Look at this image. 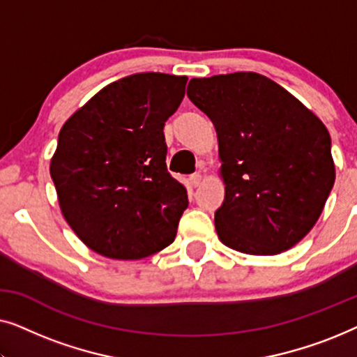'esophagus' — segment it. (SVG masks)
Returning <instances> with one entry per match:
<instances>
[{
  "instance_id": "esophagus-1",
  "label": "esophagus",
  "mask_w": 357,
  "mask_h": 357,
  "mask_svg": "<svg viewBox=\"0 0 357 357\" xmlns=\"http://www.w3.org/2000/svg\"><path fill=\"white\" fill-rule=\"evenodd\" d=\"M190 182H192L193 187H199V185H202V174H193L192 177H190Z\"/></svg>"
}]
</instances>
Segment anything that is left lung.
Here are the masks:
<instances>
[{
	"instance_id": "obj_1",
	"label": "left lung",
	"mask_w": 357,
	"mask_h": 357,
	"mask_svg": "<svg viewBox=\"0 0 357 357\" xmlns=\"http://www.w3.org/2000/svg\"><path fill=\"white\" fill-rule=\"evenodd\" d=\"M187 96L218 133L226 183L214 213L221 242L248 255L289 250L314 227L333 188L328 130L258 73L193 77Z\"/></svg>"
}]
</instances>
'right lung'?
Masks as SVG:
<instances>
[{
	"instance_id": "right-lung-1",
	"label": "right lung",
	"mask_w": 357,
	"mask_h": 357,
	"mask_svg": "<svg viewBox=\"0 0 357 357\" xmlns=\"http://www.w3.org/2000/svg\"><path fill=\"white\" fill-rule=\"evenodd\" d=\"M187 76L136 73L105 86L63 125L50 162L63 216L92 250L139 260L174 242L187 190L167 172L164 125Z\"/></svg>"
}]
</instances>
